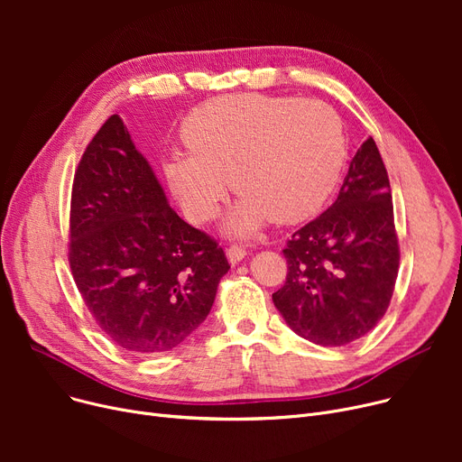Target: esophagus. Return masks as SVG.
I'll list each match as a JSON object with an SVG mask.
<instances>
[{"label": "esophagus", "mask_w": 462, "mask_h": 462, "mask_svg": "<svg viewBox=\"0 0 462 462\" xmlns=\"http://www.w3.org/2000/svg\"><path fill=\"white\" fill-rule=\"evenodd\" d=\"M226 256H228V262L236 265L247 256V251H245V247H241V245H232V247H228Z\"/></svg>", "instance_id": "34e87169"}]
</instances>
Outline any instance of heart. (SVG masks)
Masks as SVG:
<instances>
[{
	"instance_id": "obj_1",
	"label": "heart",
	"mask_w": 462,
	"mask_h": 462,
	"mask_svg": "<svg viewBox=\"0 0 462 462\" xmlns=\"http://www.w3.org/2000/svg\"><path fill=\"white\" fill-rule=\"evenodd\" d=\"M189 152H174L164 174L185 215L204 223L228 189L241 194L228 228L254 232L270 215L294 223L317 209L345 161L337 114L320 101L241 93L211 101L183 125Z\"/></svg>"
}]
</instances>
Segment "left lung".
<instances>
[{"instance_id":"obj_1","label":"left lung","mask_w":462,"mask_h":462,"mask_svg":"<svg viewBox=\"0 0 462 462\" xmlns=\"http://www.w3.org/2000/svg\"><path fill=\"white\" fill-rule=\"evenodd\" d=\"M286 282L273 294L286 326L320 346H343L383 317L399 272L390 180L373 138L354 155L337 200L282 251Z\"/></svg>"}]
</instances>
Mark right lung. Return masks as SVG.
Instances as JSON below:
<instances>
[{
  "label": "right lung",
  "mask_w": 462,
  "mask_h": 462,
  "mask_svg": "<svg viewBox=\"0 0 462 462\" xmlns=\"http://www.w3.org/2000/svg\"><path fill=\"white\" fill-rule=\"evenodd\" d=\"M69 263L97 324L142 356L181 345L206 320L230 270L223 249L170 208L117 114L75 174Z\"/></svg>",
  "instance_id": "1"
}]
</instances>
